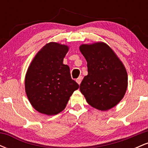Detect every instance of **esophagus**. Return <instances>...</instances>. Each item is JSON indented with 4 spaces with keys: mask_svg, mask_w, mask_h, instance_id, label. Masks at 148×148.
<instances>
[{
    "mask_svg": "<svg viewBox=\"0 0 148 148\" xmlns=\"http://www.w3.org/2000/svg\"><path fill=\"white\" fill-rule=\"evenodd\" d=\"M82 79H83V77H82V76H80L77 79H76V82L78 83V84H79V85L81 84V81H82Z\"/></svg>",
    "mask_w": 148,
    "mask_h": 148,
    "instance_id": "34e87169",
    "label": "esophagus"
}]
</instances>
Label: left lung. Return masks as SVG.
Wrapping results in <instances>:
<instances>
[{
	"label": "left lung",
	"instance_id": "left-lung-1",
	"mask_svg": "<svg viewBox=\"0 0 148 148\" xmlns=\"http://www.w3.org/2000/svg\"><path fill=\"white\" fill-rule=\"evenodd\" d=\"M87 61L88 75L80 85L87 102L106 111L120 102L126 92L127 74L113 51L103 42L80 47Z\"/></svg>",
	"mask_w": 148,
	"mask_h": 148
}]
</instances>
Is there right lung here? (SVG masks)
Here are the masks:
<instances>
[{"instance_id": "1", "label": "right lung", "mask_w": 148, "mask_h": 148, "mask_svg": "<svg viewBox=\"0 0 148 148\" xmlns=\"http://www.w3.org/2000/svg\"><path fill=\"white\" fill-rule=\"evenodd\" d=\"M67 51V46L51 42L38 52L28 67L25 92L40 113L51 115L63 111L70 96L79 87L71 77L69 66L63 64Z\"/></svg>"}]
</instances>
